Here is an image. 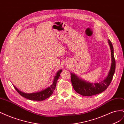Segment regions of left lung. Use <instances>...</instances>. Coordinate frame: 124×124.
I'll list each match as a JSON object with an SVG mask.
<instances>
[{
  "label": "left lung",
  "instance_id": "obj_1",
  "mask_svg": "<svg viewBox=\"0 0 124 124\" xmlns=\"http://www.w3.org/2000/svg\"><path fill=\"white\" fill-rule=\"evenodd\" d=\"M111 51L112 64L107 78L99 83H91L80 79L74 74L71 73V80L74 89L79 94L84 96H91L98 94L104 91L109 86L113 78L115 70V60L114 56L113 47L111 41L108 40Z\"/></svg>",
  "mask_w": 124,
  "mask_h": 124
}]
</instances>
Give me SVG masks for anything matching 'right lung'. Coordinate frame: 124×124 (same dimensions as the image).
<instances>
[{"mask_svg":"<svg viewBox=\"0 0 124 124\" xmlns=\"http://www.w3.org/2000/svg\"><path fill=\"white\" fill-rule=\"evenodd\" d=\"M62 70H60L58 71L57 73H56V75L55 76L54 80L53 81V83L51 84L50 86L41 92L31 93H26L20 91L19 90L16 88L14 86V87L16 91L19 93V94L25 98H27L31 100L42 101L48 98V97L51 96V95L53 93L54 89H55L57 80L58 79V78L60 76V74L62 72Z\"/></svg>","mask_w":124,"mask_h":124,"instance_id":"1","label":"right lung"}]
</instances>
